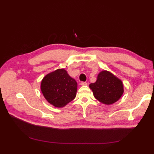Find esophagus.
<instances>
[{
  "label": "esophagus",
  "mask_w": 154,
  "mask_h": 154,
  "mask_svg": "<svg viewBox=\"0 0 154 154\" xmlns=\"http://www.w3.org/2000/svg\"><path fill=\"white\" fill-rule=\"evenodd\" d=\"M81 85H82V86H85V85H87V83L84 82H82L81 83Z\"/></svg>",
  "instance_id": "34e87169"
}]
</instances>
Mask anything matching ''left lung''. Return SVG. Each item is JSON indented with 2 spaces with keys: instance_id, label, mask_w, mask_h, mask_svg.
Returning <instances> with one entry per match:
<instances>
[{
  "instance_id": "1",
  "label": "left lung",
  "mask_w": 154,
  "mask_h": 154,
  "mask_svg": "<svg viewBox=\"0 0 154 154\" xmlns=\"http://www.w3.org/2000/svg\"><path fill=\"white\" fill-rule=\"evenodd\" d=\"M89 87L95 98L105 105L118 101L124 92L122 81L107 71L100 72L96 82L91 83Z\"/></svg>"
}]
</instances>
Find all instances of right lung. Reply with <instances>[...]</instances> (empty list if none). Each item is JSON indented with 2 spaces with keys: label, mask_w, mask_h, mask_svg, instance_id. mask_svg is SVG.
I'll return each instance as SVG.
<instances>
[{
  "label": "right lung",
  "mask_w": 154,
  "mask_h": 154,
  "mask_svg": "<svg viewBox=\"0 0 154 154\" xmlns=\"http://www.w3.org/2000/svg\"><path fill=\"white\" fill-rule=\"evenodd\" d=\"M77 87L76 80L66 70L58 69L45 76L41 82L40 88L50 104L61 108L75 98Z\"/></svg>",
  "instance_id": "right-lung-1"
}]
</instances>
